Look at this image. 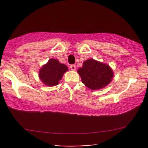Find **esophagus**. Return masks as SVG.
Wrapping results in <instances>:
<instances>
[{"label": "esophagus", "instance_id": "obj_1", "mask_svg": "<svg viewBox=\"0 0 148 148\" xmlns=\"http://www.w3.org/2000/svg\"><path fill=\"white\" fill-rule=\"evenodd\" d=\"M70 69H72V70H75V69H76V65H74V64H71Z\"/></svg>", "mask_w": 148, "mask_h": 148}]
</instances>
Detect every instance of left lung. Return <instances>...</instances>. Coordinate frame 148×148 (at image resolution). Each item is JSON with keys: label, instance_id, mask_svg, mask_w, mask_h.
<instances>
[{"label": "left lung", "instance_id": "obj_1", "mask_svg": "<svg viewBox=\"0 0 148 148\" xmlns=\"http://www.w3.org/2000/svg\"><path fill=\"white\" fill-rule=\"evenodd\" d=\"M78 73L83 84L94 90L109 84L113 76V71L108 64L93 59L84 61L83 67L78 70Z\"/></svg>", "mask_w": 148, "mask_h": 148}]
</instances>
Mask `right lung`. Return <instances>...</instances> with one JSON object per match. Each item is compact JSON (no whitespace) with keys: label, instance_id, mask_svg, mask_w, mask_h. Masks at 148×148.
Segmentation results:
<instances>
[{"label":"right lung","instance_id":"1","mask_svg":"<svg viewBox=\"0 0 148 148\" xmlns=\"http://www.w3.org/2000/svg\"><path fill=\"white\" fill-rule=\"evenodd\" d=\"M66 71H67V66L60 63L56 59H51L40 69L39 76L47 86H54L58 84Z\"/></svg>","mask_w":148,"mask_h":148}]
</instances>
